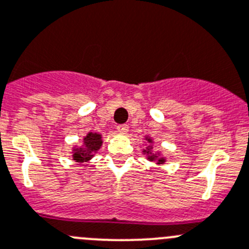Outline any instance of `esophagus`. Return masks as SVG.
<instances>
[{"label":"esophagus","instance_id":"esophagus-1","mask_svg":"<svg viewBox=\"0 0 249 249\" xmlns=\"http://www.w3.org/2000/svg\"><path fill=\"white\" fill-rule=\"evenodd\" d=\"M117 131L119 132V134H126V132L129 131V126H127L126 124L118 125V126H117Z\"/></svg>","mask_w":249,"mask_h":249}]
</instances>
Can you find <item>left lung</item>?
<instances>
[{
    "mask_svg": "<svg viewBox=\"0 0 249 249\" xmlns=\"http://www.w3.org/2000/svg\"><path fill=\"white\" fill-rule=\"evenodd\" d=\"M146 140L148 141V142H151V139H148V138H146ZM151 146H148L147 148H146V150H143V153H146V155H147V160H150V161H157V163H164V161H166V160L163 159V157H159L160 156V153H152L151 152Z\"/></svg>",
    "mask_w": 249,
    "mask_h": 249,
    "instance_id": "1",
    "label": "left lung"
}]
</instances>
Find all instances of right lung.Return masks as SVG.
Returning <instances> with one entry per match:
<instances>
[{
    "label": "right lung",
    "mask_w": 249,
    "mask_h": 249,
    "mask_svg": "<svg viewBox=\"0 0 249 249\" xmlns=\"http://www.w3.org/2000/svg\"><path fill=\"white\" fill-rule=\"evenodd\" d=\"M102 143V135L97 132H88L87 136L83 138V146L80 148L73 150V160L76 162H87L93 157V155L101 148Z\"/></svg>",
    "instance_id": "obj_1"
}]
</instances>
